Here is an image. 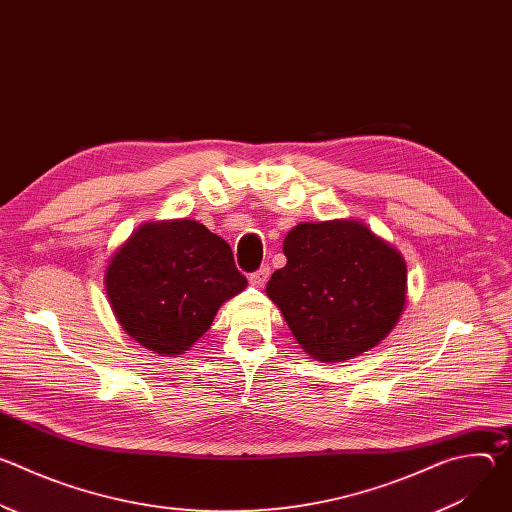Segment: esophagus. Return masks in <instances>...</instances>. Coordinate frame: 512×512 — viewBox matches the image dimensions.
Wrapping results in <instances>:
<instances>
[{
    "mask_svg": "<svg viewBox=\"0 0 512 512\" xmlns=\"http://www.w3.org/2000/svg\"><path fill=\"white\" fill-rule=\"evenodd\" d=\"M267 279H269V267L267 265H263L261 269H257L255 273L249 275V281H251L253 287H263Z\"/></svg>",
    "mask_w": 512,
    "mask_h": 512,
    "instance_id": "esophagus-1",
    "label": "esophagus"
}]
</instances>
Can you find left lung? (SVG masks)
Here are the masks:
<instances>
[{"mask_svg":"<svg viewBox=\"0 0 512 512\" xmlns=\"http://www.w3.org/2000/svg\"><path fill=\"white\" fill-rule=\"evenodd\" d=\"M283 255L287 263L265 291L312 358H356L403 316L407 263L356 218L296 225L283 239Z\"/></svg>","mask_w":512,"mask_h":512,"instance_id":"1","label":"left lung"}]
</instances>
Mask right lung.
Returning <instances> with one entry per match:
<instances>
[{
	"label": "right lung",
	"instance_id": "obj_1",
	"mask_svg": "<svg viewBox=\"0 0 512 512\" xmlns=\"http://www.w3.org/2000/svg\"><path fill=\"white\" fill-rule=\"evenodd\" d=\"M245 287L229 243L192 218L143 223L105 267L115 320L160 356L190 350Z\"/></svg>",
	"mask_w": 512,
	"mask_h": 512
}]
</instances>
